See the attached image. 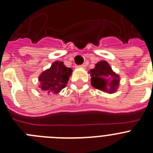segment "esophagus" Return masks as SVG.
I'll return each mask as SVG.
<instances>
[{
    "label": "esophagus",
    "mask_w": 153,
    "mask_h": 153,
    "mask_svg": "<svg viewBox=\"0 0 153 153\" xmlns=\"http://www.w3.org/2000/svg\"><path fill=\"white\" fill-rule=\"evenodd\" d=\"M78 68H86V65L85 64H82V65H79V66H77Z\"/></svg>",
    "instance_id": "34e87169"
}]
</instances>
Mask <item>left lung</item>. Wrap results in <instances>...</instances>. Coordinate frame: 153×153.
I'll return each mask as SVG.
<instances>
[{
  "instance_id": "1",
  "label": "left lung",
  "mask_w": 153,
  "mask_h": 153,
  "mask_svg": "<svg viewBox=\"0 0 153 153\" xmlns=\"http://www.w3.org/2000/svg\"><path fill=\"white\" fill-rule=\"evenodd\" d=\"M91 85L104 92L113 94L119 86L120 77L116 74L107 61H100L90 70Z\"/></svg>"
}]
</instances>
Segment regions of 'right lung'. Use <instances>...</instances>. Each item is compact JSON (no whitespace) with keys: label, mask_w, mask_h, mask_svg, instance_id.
<instances>
[{"label":"right lung","mask_w":153,"mask_h":153,"mask_svg":"<svg viewBox=\"0 0 153 153\" xmlns=\"http://www.w3.org/2000/svg\"><path fill=\"white\" fill-rule=\"evenodd\" d=\"M71 74L72 70L66 67L63 62L56 61L49 69L42 72L39 76V87L49 95L58 94L66 87Z\"/></svg>","instance_id":"add662e5"}]
</instances>
